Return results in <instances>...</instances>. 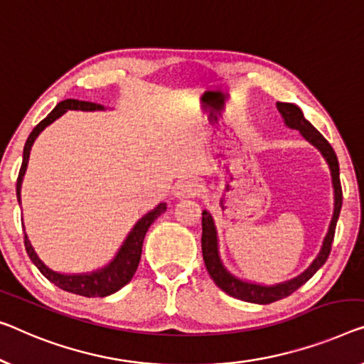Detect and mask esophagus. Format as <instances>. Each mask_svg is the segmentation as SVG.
I'll return each instance as SVG.
<instances>
[{
    "label": "esophagus",
    "mask_w": 364,
    "mask_h": 364,
    "mask_svg": "<svg viewBox=\"0 0 364 364\" xmlns=\"http://www.w3.org/2000/svg\"><path fill=\"white\" fill-rule=\"evenodd\" d=\"M200 193V186L198 181L194 180H183L178 181L175 186V196L176 198H194Z\"/></svg>",
    "instance_id": "1"
}]
</instances>
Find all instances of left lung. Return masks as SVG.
Returning a JSON list of instances; mask_svg holds the SVG:
<instances>
[{"instance_id": "8db88e82", "label": "left lung", "mask_w": 364, "mask_h": 364, "mask_svg": "<svg viewBox=\"0 0 364 364\" xmlns=\"http://www.w3.org/2000/svg\"><path fill=\"white\" fill-rule=\"evenodd\" d=\"M276 107H278L281 116H283L286 126L299 130V132L304 135V139L309 140L312 145H316V147L322 151L323 159L327 160L330 171H332V181H333V189H335V210H333L332 224H330L328 234L325 237L323 247L321 253H318V257L314 259V263L304 271L301 276H297V278L278 286H258V284L243 283V281L234 278L229 271L222 267L219 252H217V235H215L214 220L208 210H203V238H200V245H203V258H204L205 269H208L209 276L214 279V283L229 296L237 297V299L240 301L255 302V304H271L274 301L283 299V297L291 296L292 292L299 289L302 284H306L307 281L317 273V269L327 262L328 255L332 252L335 227H337V220L341 209V200H343V193H341V184H340L338 160L332 149V145H330L327 140H325L323 135L318 132V130L314 127L306 117H304L302 111L296 105H291V102H278Z\"/></svg>"}]
</instances>
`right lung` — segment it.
<instances>
[{"label":"right lung","instance_id":"1","mask_svg":"<svg viewBox=\"0 0 364 364\" xmlns=\"http://www.w3.org/2000/svg\"><path fill=\"white\" fill-rule=\"evenodd\" d=\"M68 109H80V111H96V109H105L101 105H96V102H90V101H78V100H65L62 102H58L48 116L41 121L34 130L29 134V137L26 140L24 145V154H23V165H21L19 175H18V183H16V194H18V200L21 204V183H23V176L26 173L27 168V161H29V154H31V147L34 144V140L37 135H39L43 129H46L48 124H52L55 119H58L62 114L67 112ZM166 210V204L161 203L156 205V208L149 213L145 217H142L135 227L130 232L129 237L124 242V245L119 253L116 255V258L107 264L106 268H102L96 273L91 274H60L52 271L50 268H47L43 264L37 253L32 248L29 238L24 234V247L26 252L29 255V258L32 259V263L39 268L41 273L46 276V278L50 281V283L55 284L57 287H60L63 291L73 292V294L78 296H85V297H105L109 296L112 292H116L121 289V287L126 286L132 276L137 271L139 262H140V255H142V243L145 234H147L149 227L151 225L156 217L161 215Z\"/></svg>","mask_w":364,"mask_h":364}]
</instances>
